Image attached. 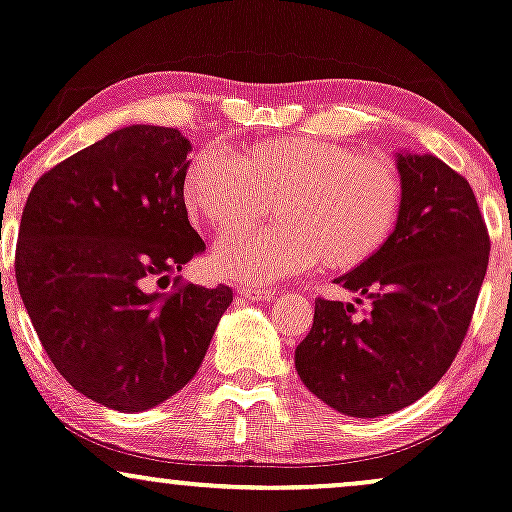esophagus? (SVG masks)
Listing matches in <instances>:
<instances>
[{"label":"esophagus","instance_id":"esophagus-1","mask_svg":"<svg viewBox=\"0 0 512 512\" xmlns=\"http://www.w3.org/2000/svg\"><path fill=\"white\" fill-rule=\"evenodd\" d=\"M275 290H268V287H239V295L246 297V300H266V297H273Z\"/></svg>","mask_w":512,"mask_h":512}]
</instances>
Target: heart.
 Returning a JSON list of instances; mask_svg holds the SVG:
<instances>
[{"label": "heart", "instance_id": "heart-1", "mask_svg": "<svg viewBox=\"0 0 512 512\" xmlns=\"http://www.w3.org/2000/svg\"><path fill=\"white\" fill-rule=\"evenodd\" d=\"M183 203L212 232L237 234L215 249V271L241 283H273L324 263L353 271L392 239L404 203L399 166L319 137H280L237 154L205 149L183 171Z\"/></svg>", "mask_w": 512, "mask_h": 512}]
</instances>
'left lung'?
Wrapping results in <instances>:
<instances>
[{"instance_id": "1", "label": "left lung", "mask_w": 512, "mask_h": 512, "mask_svg": "<svg viewBox=\"0 0 512 512\" xmlns=\"http://www.w3.org/2000/svg\"><path fill=\"white\" fill-rule=\"evenodd\" d=\"M399 225L384 249L336 283L370 300H314V324L295 350L300 380L355 418L394 413L450 370L472 324L491 239L472 186L433 154L399 157ZM363 304V300H358Z\"/></svg>"}]
</instances>
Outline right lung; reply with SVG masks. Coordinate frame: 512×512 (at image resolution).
Instances as JSON below:
<instances>
[{"mask_svg": "<svg viewBox=\"0 0 512 512\" xmlns=\"http://www.w3.org/2000/svg\"><path fill=\"white\" fill-rule=\"evenodd\" d=\"M176 128L130 125L55 164L28 193L16 285L50 363L77 392L145 411L186 387L232 287L183 283L205 241L188 222ZM171 274L169 293H149Z\"/></svg>", "mask_w": 512, "mask_h": 512, "instance_id": "obj_1", "label": "right lung"}]
</instances>
